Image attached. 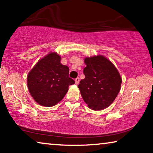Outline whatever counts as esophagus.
Wrapping results in <instances>:
<instances>
[{"mask_svg": "<svg viewBox=\"0 0 153 153\" xmlns=\"http://www.w3.org/2000/svg\"><path fill=\"white\" fill-rule=\"evenodd\" d=\"M79 81H80V79H79V77H76V78L75 79V83H76V84H79Z\"/></svg>", "mask_w": 153, "mask_h": 153, "instance_id": "esophagus-1", "label": "esophagus"}]
</instances>
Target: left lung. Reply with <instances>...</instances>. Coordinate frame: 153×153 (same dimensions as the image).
Listing matches in <instances>:
<instances>
[{"label":"left lung","instance_id":"8db88e82","mask_svg":"<svg viewBox=\"0 0 153 153\" xmlns=\"http://www.w3.org/2000/svg\"><path fill=\"white\" fill-rule=\"evenodd\" d=\"M84 62L85 79L78 85L81 95L91 109L103 110L116 99L122 78L114 65L104 56L87 57Z\"/></svg>","mask_w":153,"mask_h":153}]
</instances>
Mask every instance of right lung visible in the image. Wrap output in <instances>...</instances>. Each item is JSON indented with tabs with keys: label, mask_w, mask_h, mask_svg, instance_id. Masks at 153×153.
<instances>
[{
	"label": "right lung",
	"mask_w": 153,
	"mask_h": 153,
	"mask_svg": "<svg viewBox=\"0 0 153 153\" xmlns=\"http://www.w3.org/2000/svg\"><path fill=\"white\" fill-rule=\"evenodd\" d=\"M60 56L51 52L33 67L27 76L30 95L42 106L50 107L63 99L69 85L74 84L69 77V68L60 63Z\"/></svg>",
	"instance_id": "add662e5"
}]
</instances>
